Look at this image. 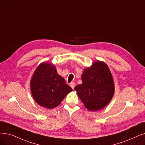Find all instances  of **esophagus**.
<instances>
[{"label":"esophagus","instance_id":"34e87169","mask_svg":"<svg viewBox=\"0 0 145 145\" xmlns=\"http://www.w3.org/2000/svg\"><path fill=\"white\" fill-rule=\"evenodd\" d=\"M71 85V87L72 88V89H74V88L76 86V84L74 82H72V83H71V85Z\"/></svg>","mask_w":145,"mask_h":145}]
</instances>
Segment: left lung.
Here are the masks:
<instances>
[{"label":"left lung","instance_id":"8db88e82","mask_svg":"<svg viewBox=\"0 0 145 145\" xmlns=\"http://www.w3.org/2000/svg\"><path fill=\"white\" fill-rule=\"evenodd\" d=\"M82 84L74 88L85 108L90 111L103 109L114 94L113 78L108 66L102 61H95L85 69L82 75Z\"/></svg>","mask_w":145,"mask_h":145}]
</instances>
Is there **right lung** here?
<instances>
[{"mask_svg":"<svg viewBox=\"0 0 145 145\" xmlns=\"http://www.w3.org/2000/svg\"><path fill=\"white\" fill-rule=\"evenodd\" d=\"M31 94L40 106L53 109L60 104L72 88L57 73L50 63H42L35 71L30 82Z\"/></svg>","mask_w":145,"mask_h":145,"instance_id":"obj_1","label":"right lung"}]
</instances>
